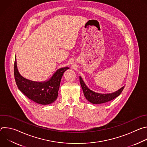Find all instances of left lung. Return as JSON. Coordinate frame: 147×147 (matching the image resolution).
<instances>
[{
  "instance_id": "1",
  "label": "left lung",
  "mask_w": 147,
  "mask_h": 147,
  "mask_svg": "<svg viewBox=\"0 0 147 147\" xmlns=\"http://www.w3.org/2000/svg\"><path fill=\"white\" fill-rule=\"evenodd\" d=\"M80 84L82 87L85 97L89 102L94 104L103 103H105L113 100V99L118 96L121 94V92L123 91L124 88V86L121 87L120 89H119L118 91L111 94H98L90 90L86 86L85 83L84 82L81 77H80Z\"/></svg>"
}]
</instances>
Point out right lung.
<instances>
[{"mask_svg":"<svg viewBox=\"0 0 147 147\" xmlns=\"http://www.w3.org/2000/svg\"><path fill=\"white\" fill-rule=\"evenodd\" d=\"M67 69L69 67L57 70L51 78L46 82L32 81L24 78L19 74L15 57L14 75L18 88L27 98L39 104L48 105L56 99L61 77Z\"/></svg>","mask_w":147,"mask_h":147,"instance_id":"obj_1","label":"right lung"}]
</instances>
